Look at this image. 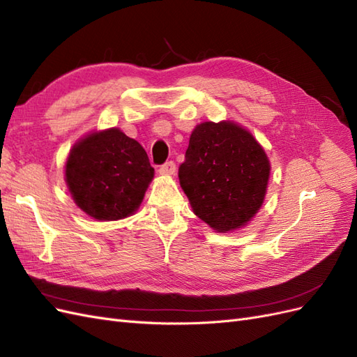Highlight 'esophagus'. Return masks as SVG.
<instances>
[{"label": "esophagus", "instance_id": "1", "mask_svg": "<svg viewBox=\"0 0 357 357\" xmlns=\"http://www.w3.org/2000/svg\"><path fill=\"white\" fill-rule=\"evenodd\" d=\"M176 164L172 160H168V162H165L164 165H162L160 168H159V172L160 174H165V176H174L176 174Z\"/></svg>", "mask_w": 357, "mask_h": 357}]
</instances>
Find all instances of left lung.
Masks as SVG:
<instances>
[{"mask_svg": "<svg viewBox=\"0 0 357 357\" xmlns=\"http://www.w3.org/2000/svg\"><path fill=\"white\" fill-rule=\"evenodd\" d=\"M269 171L250 131L231 121L202 122L190 134L178 180L192 211L225 234L243 228L262 207Z\"/></svg>", "mask_w": 357, "mask_h": 357, "instance_id": "obj_1", "label": "left lung"}]
</instances>
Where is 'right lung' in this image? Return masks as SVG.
Wrapping results in <instances>:
<instances>
[{"mask_svg":"<svg viewBox=\"0 0 357 357\" xmlns=\"http://www.w3.org/2000/svg\"><path fill=\"white\" fill-rule=\"evenodd\" d=\"M153 176L143 146L119 128L80 138L66 164V183L74 202L101 222L132 215Z\"/></svg>","mask_w":357,"mask_h":357,"instance_id":"right-lung-1","label":"right lung"}]
</instances>
